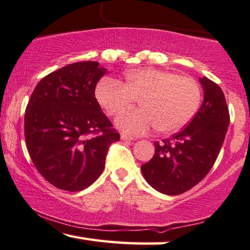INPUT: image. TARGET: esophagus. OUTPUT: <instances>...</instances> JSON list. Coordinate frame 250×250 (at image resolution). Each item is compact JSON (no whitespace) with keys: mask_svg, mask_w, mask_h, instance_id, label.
Listing matches in <instances>:
<instances>
[{"mask_svg":"<svg viewBox=\"0 0 250 250\" xmlns=\"http://www.w3.org/2000/svg\"><path fill=\"white\" fill-rule=\"evenodd\" d=\"M121 139L123 140V141H133V140H134V138H132V136H129V135H126V134H124V133H122L121 134Z\"/></svg>","mask_w":250,"mask_h":250,"instance_id":"34e87169","label":"esophagus"}]
</instances>
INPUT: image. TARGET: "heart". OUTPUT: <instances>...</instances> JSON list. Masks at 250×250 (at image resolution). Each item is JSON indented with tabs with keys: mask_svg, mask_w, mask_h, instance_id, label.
<instances>
[{
	"mask_svg": "<svg viewBox=\"0 0 250 250\" xmlns=\"http://www.w3.org/2000/svg\"><path fill=\"white\" fill-rule=\"evenodd\" d=\"M136 98L143 108L123 113L116 119L117 127L133 135L156 127L170 134L182 129L196 114L201 90L193 78L156 68L127 71L123 84L104 78L95 87V99L109 116L121 114Z\"/></svg>",
	"mask_w": 250,
	"mask_h": 250,
	"instance_id": "heart-1",
	"label": "heart"
}]
</instances>
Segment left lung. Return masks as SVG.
I'll return each instance as SVG.
<instances>
[{
    "label": "left lung",
    "mask_w": 250,
    "mask_h": 250,
    "mask_svg": "<svg viewBox=\"0 0 250 250\" xmlns=\"http://www.w3.org/2000/svg\"><path fill=\"white\" fill-rule=\"evenodd\" d=\"M203 104L192 121L172 138L155 142V155L141 166L153 189L176 196L197 186L207 175L223 145L230 115L222 88L213 81L199 80Z\"/></svg>",
    "instance_id": "left-lung-1"
}]
</instances>
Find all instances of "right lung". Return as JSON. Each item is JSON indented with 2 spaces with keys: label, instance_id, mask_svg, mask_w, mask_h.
<instances>
[{
  "label": "right lung",
  "instance_id": "1",
  "mask_svg": "<svg viewBox=\"0 0 250 250\" xmlns=\"http://www.w3.org/2000/svg\"><path fill=\"white\" fill-rule=\"evenodd\" d=\"M105 71L95 61L68 64L42 78L27 104L29 156L58 189L90 187L104 168L109 146L121 139L94 95Z\"/></svg>",
  "mask_w": 250,
  "mask_h": 250
}]
</instances>
